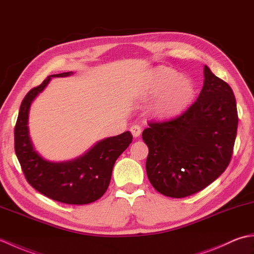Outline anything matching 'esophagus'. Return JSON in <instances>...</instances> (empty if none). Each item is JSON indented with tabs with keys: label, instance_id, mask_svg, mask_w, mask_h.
<instances>
[{
	"label": "esophagus",
	"instance_id": "obj_1",
	"mask_svg": "<svg viewBox=\"0 0 254 254\" xmlns=\"http://www.w3.org/2000/svg\"><path fill=\"white\" fill-rule=\"evenodd\" d=\"M130 131H131V133H132V135H133V137H138L139 135H141V133H142V127H139V126H132L131 127V128H130Z\"/></svg>",
	"mask_w": 254,
	"mask_h": 254
}]
</instances>
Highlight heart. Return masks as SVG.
I'll return each mask as SVG.
<instances>
[{
    "label": "heart",
    "mask_w": 254,
    "mask_h": 254,
    "mask_svg": "<svg viewBox=\"0 0 254 254\" xmlns=\"http://www.w3.org/2000/svg\"><path fill=\"white\" fill-rule=\"evenodd\" d=\"M194 96V85L187 75H178L174 68L158 66L149 73L142 91L144 99L156 97L150 112L157 119L171 118L190 104Z\"/></svg>",
    "instance_id": "1"
}]
</instances>
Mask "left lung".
Here are the masks:
<instances>
[{
	"instance_id": "left-lung-1",
	"label": "left lung",
	"mask_w": 254,
	"mask_h": 254,
	"mask_svg": "<svg viewBox=\"0 0 254 254\" xmlns=\"http://www.w3.org/2000/svg\"><path fill=\"white\" fill-rule=\"evenodd\" d=\"M148 126L142 137L148 146L149 182L166 196L192 195L229 165L238 127L233 89L205 65L196 101L181 116Z\"/></svg>"
}]
</instances>
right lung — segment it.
I'll return each mask as SVG.
<instances>
[{
  "instance_id": "right-lung-1",
  "label": "right lung",
  "mask_w": 254,
  "mask_h": 254,
  "mask_svg": "<svg viewBox=\"0 0 254 254\" xmlns=\"http://www.w3.org/2000/svg\"><path fill=\"white\" fill-rule=\"evenodd\" d=\"M73 72L48 76L41 85L29 90L21 102L16 122L15 153L29 185L55 201L83 205L93 203L107 191L112 169L118 159L132 143V134L101 139L87 152L66 161H50L37 152L29 135V110L32 101L47 87L52 77H66Z\"/></svg>"
}]
</instances>
